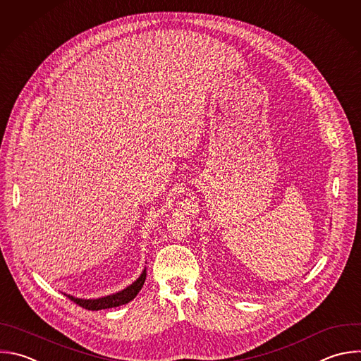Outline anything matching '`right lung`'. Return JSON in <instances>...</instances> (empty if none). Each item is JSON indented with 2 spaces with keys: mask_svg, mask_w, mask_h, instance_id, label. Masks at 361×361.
<instances>
[{
  "mask_svg": "<svg viewBox=\"0 0 361 361\" xmlns=\"http://www.w3.org/2000/svg\"><path fill=\"white\" fill-rule=\"evenodd\" d=\"M146 281V269L142 272V275L139 276V279H136L132 285H129L126 289L120 290L117 293L113 295H107L103 298H97V299H79L71 295H66L71 300H73L76 305L87 309V310H102V309H110V307H117L129 303L130 300H133L137 293L142 290L143 285Z\"/></svg>",
  "mask_w": 361,
  "mask_h": 361,
  "instance_id": "right-lung-1",
  "label": "right lung"
}]
</instances>
